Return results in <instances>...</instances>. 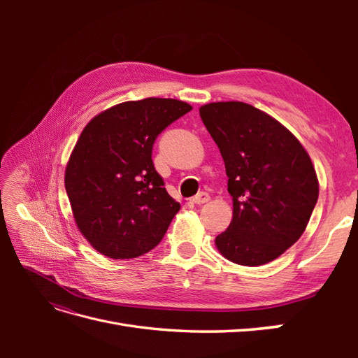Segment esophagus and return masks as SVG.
I'll list each match as a JSON object with an SVG mask.
<instances>
[{"instance_id": "esophagus-1", "label": "esophagus", "mask_w": 358, "mask_h": 358, "mask_svg": "<svg viewBox=\"0 0 358 358\" xmlns=\"http://www.w3.org/2000/svg\"><path fill=\"white\" fill-rule=\"evenodd\" d=\"M210 200V196H209V194L208 192H199L197 194V196L196 197H192L191 199V201L192 203H196V204H203V203H208Z\"/></svg>"}]
</instances>
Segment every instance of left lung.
<instances>
[{
  "instance_id": "obj_1",
  "label": "left lung",
  "mask_w": 358,
  "mask_h": 358,
  "mask_svg": "<svg viewBox=\"0 0 358 358\" xmlns=\"http://www.w3.org/2000/svg\"><path fill=\"white\" fill-rule=\"evenodd\" d=\"M200 117L220 148L233 197V220L216 236V248L241 266L273 262L300 239L318 200L308 152L282 124L251 104H204Z\"/></svg>"
}]
</instances>
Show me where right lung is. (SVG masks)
Instances as JSON below:
<instances>
[{
	"label": "right lung",
	"instance_id": "add662e5",
	"mask_svg": "<svg viewBox=\"0 0 358 358\" xmlns=\"http://www.w3.org/2000/svg\"><path fill=\"white\" fill-rule=\"evenodd\" d=\"M192 107L145 99L110 107L83 128L66 169L76 224L100 254L136 258L164 237L180 204L152 161L157 137Z\"/></svg>",
	"mask_w": 358,
	"mask_h": 358
}]
</instances>
